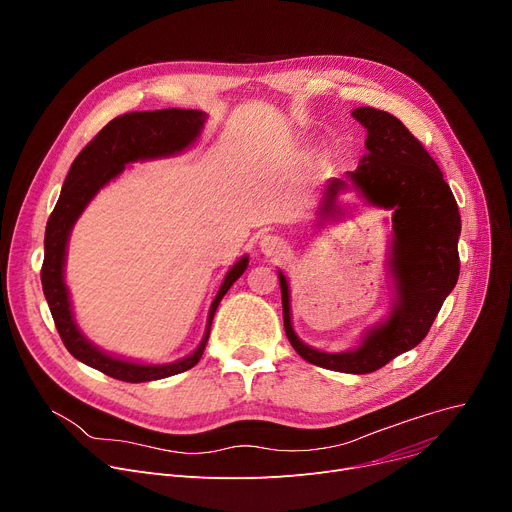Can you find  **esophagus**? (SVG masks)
I'll list each match as a JSON object with an SVG mask.
<instances>
[{"mask_svg": "<svg viewBox=\"0 0 512 512\" xmlns=\"http://www.w3.org/2000/svg\"><path fill=\"white\" fill-rule=\"evenodd\" d=\"M260 250L264 256H283L287 250V242L283 238H279V235L266 233L260 240Z\"/></svg>", "mask_w": 512, "mask_h": 512, "instance_id": "obj_1", "label": "esophagus"}]
</instances>
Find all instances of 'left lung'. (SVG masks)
<instances>
[{
  "mask_svg": "<svg viewBox=\"0 0 512 512\" xmlns=\"http://www.w3.org/2000/svg\"><path fill=\"white\" fill-rule=\"evenodd\" d=\"M352 116L367 129L369 153L355 172H348L350 184L373 207L393 211L389 272L396 285V301L389 318L371 328L355 350H316L297 338L291 326L289 285L283 272H279V281L285 332L297 355L330 371L365 375L414 348L428 334L459 279L461 217L437 162L402 121L369 106L355 108ZM346 188L348 184L340 178L328 182L320 205V225L340 213L336 196Z\"/></svg>",
  "mask_w": 512,
  "mask_h": 512,
  "instance_id": "1",
  "label": "left lung"
}]
</instances>
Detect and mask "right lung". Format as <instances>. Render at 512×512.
I'll use <instances>...</instances> for the list:
<instances>
[{
	"mask_svg": "<svg viewBox=\"0 0 512 512\" xmlns=\"http://www.w3.org/2000/svg\"><path fill=\"white\" fill-rule=\"evenodd\" d=\"M205 119L207 114L201 110L182 108L129 112L123 116H116V119L110 121L73 160L63 182L59 201L47 221L41 281L57 332L65 348L77 361L102 371L108 377L121 379L127 383H143L192 369L201 361L205 352L219 301L248 268V256H242L229 268L217 297L211 303L207 330L199 348H196L192 355L176 363L141 365L114 359L106 355V352H102L98 346H94L80 330H77V324L73 320L69 293L63 279L67 240L73 223L84 213L96 192L119 176L127 164L139 160H155V157H168L184 151L201 135Z\"/></svg>",
	"mask_w": 512,
	"mask_h": 512,
	"instance_id": "1",
	"label": "right lung"
}]
</instances>
